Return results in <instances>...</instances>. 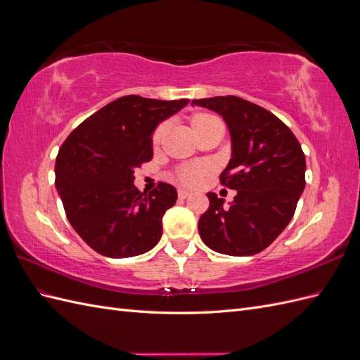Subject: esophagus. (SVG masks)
I'll use <instances>...</instances> for the list:
<instances>
[{
    "mask_svg": "<svg viewBox=\"0 0 360 360\" xmlns=\"http://www.w3.org/2000/svg\"><path fill=\"white\" fill-rule=\"evenodd\" d=\"M188 197H191V193L188 191H183V189L179 191V198L180 200H186Z\"/></svg>",
    "mask_w": 360,
    "mask_h": 360,
    "instance_id": "1",
    "label": "esophagus"
}]
</instances>
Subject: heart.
<instances>
[{
	"label": "heart",
	"mask_w": 360,
	"mask_h": 360,
	"mask_svg": "<svg viewBox=\"0 0 360 360\" xmlns=\"http://www.w3.org/2000/svg\"><path fill=\"white\" fill-rule=\"evenodd\" d=\"M189 124L193 130V134L198 136V139L204 138L205 135L213 134V132H221L224 130V124L219 118L210 112H193L189 117ZM168 132V124L167 123H159L153 132H151V147L153 150H158L162 144L163 138H165ZM210 172V167L207 163H186V165H179L176 169H174V177L176 180L183 184V186L188 188H195L198 186L204 176Z\"/></svg>",
	"instance_id": "obj_1"
}]
</instances>
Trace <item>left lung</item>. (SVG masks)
<instances>
[{
  "label": "left lung",
  "instance_id": "obj_1",
  "mask_svg": "<svg viewBox=\"0 0 360 360\" xmlns=\"http://www.w3.org/2000/svg\"><path fill=\"white\" fill-rule=\"evenodd\" d=\"M192 103L219 112L230 127L233 158L221 184L236 189L234 202L207 193L209 209L198 231L216 252L248 257L266 249L285 230L304 189L307 160L300 143L285 123L237 96L193 99Z\"/></svg>",
  "mask_w": 360,
  "mask_h": 360
}]
</instances>
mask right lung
<instances>
[{
    "label": "right lung",
    "instance_id": "1",
    "mask_svg": "<svg viewBox=\"0 0 360 360\" xmlns=\"http://www.w3.org/2000/svg\"><path fill=\"white\" fill-rule=\"evenodd\" d=\"M188 102L118 97L61 144L56 186L73 230L96 252L135 257L160 240L162 217L176 204L177 191L159 181L151 192H139L134 172L153 158V129Z\"/></svg>",
    "mask_w": 360,
    "mask_h": 360
}]
</instances>
